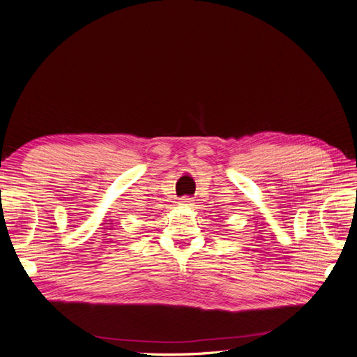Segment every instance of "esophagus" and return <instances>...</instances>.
<instances>
[{"label":"esophagus","mask_w":357,"mask_h":357,"mask_svg":"<svg viewBox=\"0 0 357 357\" xmlns=\"http://www.w3.org/2000/svg\"><path fill=\"white\" fill-rule=\"evenodd\" d=\"M178 204H180V205H185V207H190V205L193 204V199H192L190 197L185 195V197H181V198L178 199Z\"/></svg>","instance_id":"34e87169"}]
</instances>
